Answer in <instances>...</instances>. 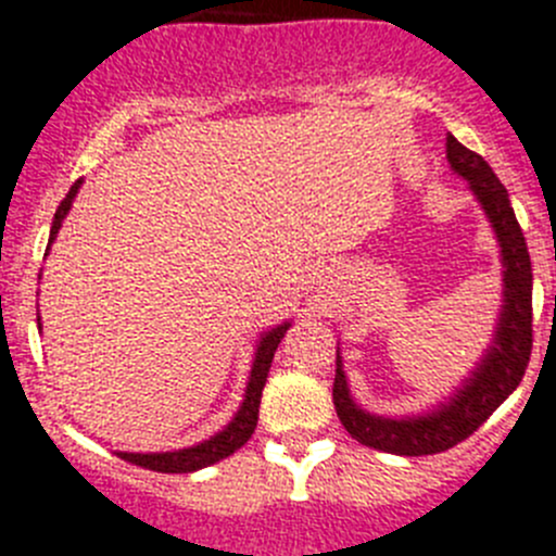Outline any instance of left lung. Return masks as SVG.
<instances>
[{"label": "left lung", "mask_w": 556, "mask_h": 556, "mask_svg": "<svg viewBox=\"0 0 556 556\" xmlns=\"http://www.w3.org/2000/svg\"><path fill=\"white\" fill-rule=\"evenodd\" d=\"M446 157L452 172L468 179L502 247L504 299L496 334L490 340L488 352L477 363L471 377L454 390V396H448V402L438 404L424 415H407V418H384V415H374L359 407L349 393L343 359L340 354L334 359L332 402L340 424L363 446L402 454V457L446 452L477 432L493 415V409L521 384L529 354H532V260H529L521 224L509 204L507 188L498 182L488 160L465 149L454 135L446 138Z\"/></svg>", "instance_id": "left-lung-1"}]
</instances>
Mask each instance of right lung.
<instances>
[{
  "label": "right lung",
  "instance_id": "right-lung-1",
  "mask_svg": "<svg viewBox=\"0 0 556 556\" xmlns=\"http://www.w3.org/2000/svg\"><path fill=\"white\" fill-rule=\"evenodd\" d=\"M79 185L83 179L72 185V191L66 193V199L60 202L58 213H54V222H52V232H49V247L52 241L58 238V229L63 227V218L68 216V210H72L74 197H77ZM47 247V249H49ZM41 321V318H38ZM290 321L279 324V327L268 329V332L260 334V343H257V352H254V363H252V374H249V384H247V396H243L241 409L235 413L232 421L216 432L213 438L202 440L197 446L191 448H177V452H154V454H135V452H118V457L127 459L132 465H141V468H149V471H157V473H191L199 471V468H207V465L218 463V459L229 457L235 454L238 448L252 438L254 427H257V413H260V399H263V388H266V379H268V368H271V359L274 352H277L279 340L285 338L288 332Z\"/></svg>",
  "mask_w": 556,
  "mask_h": 556
}]
</instances>
